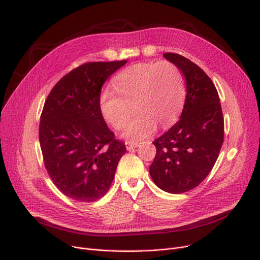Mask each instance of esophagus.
Returning <instances> with one entry per match:
<instances>
[{"label": "esophagus", "mask_w": 260, "mask_h": 260, "mask_svg": "<svg viewBox=\"0 0 260 260\" xmlns=\"http://www.w3.org/2000/svg\"><path fill=\"white\" fill-rule=\"evenodd\" d=\"M125 146H126V149H127V150H132V149H134V148L139 146V144L128 141V142H125Z\"/></svg>", "instance_id": "34e87169"}]
</instances>
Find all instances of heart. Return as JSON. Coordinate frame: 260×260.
I'll list each match as a JSON object with an SVG mask.
<instances>
[{
    "label": "heart",
    "instance_id": "obj_1",
    "mask_svg": "<svg viewBox=\"0 0 260 260\" xmlns=\"http://www.w3.org/2000/svg\"><path fill=\"white\" fill-rule=\"evenodd\" d=\"M114 90L106 89L99 97V111L116 129L125 125L130 114L127 103L134 101L137 115L125 126L123 137L139 142L155 129L170 125L182 111L186 96L183 75L172 62H139L119 72Z\"/></svg>",
    "mask_w": 260,
    "mask_h": 260
}]
</instances>
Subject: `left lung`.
Masks as SVG:
<instances>
[{
	"label": "left lung",
	"mask_w": 260,
	"mask_h": 260,
	"mask_svg": "<svg viewBox=\"0 0 260 260\" xmlns=\"http://www.w3.org/2000/svg\"><path fill=\"white\" fill-rule=\"evenodd\" d=\"M186 79L180 120L152 143L157 148L149 174L160 189L183 193L196 188L213 168L223 142V118L212 80L188 58L165 53Z\"/></svg>",
	"instance_id": "8db88e82"
}]
</instances>
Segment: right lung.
<instances>
[{"mask_svg": "<svg viewBox=\"0 0 260 260\" xmlns=\"http://www.w3.org/2000/svg\"><path fill=\"white\" fill-rule=\"evenodd\" d=\"M126 60L81 64L47 97L40 143L50 178L72 200L91 203L111 187L125 144L115 139L99 111L101 88Z\"/></svg>", "mask_w": 260, "mask_h": 260, "instance_id": "obj_1", "label": "right lung"}]
</instances>
